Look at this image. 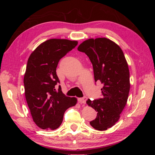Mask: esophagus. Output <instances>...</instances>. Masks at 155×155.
Listing matches in <instances>:
<instances>
[{
	"mask_svg": "<svg viewBox=\"0 0 155 155\" xmlns=\"http://www.w3.org/2000/svg\"><path fill=\"white\" fill-rule=\"evenodd\" d=\"M87 100V98L86 97H80V98H79V99H78V101L81 104H85Z\"/></svg>",
	"mask_w": 155,
	"mask_h": 155,
	"instance_id": "obj_1",
	"label": "esophagus"
}]
</instances>
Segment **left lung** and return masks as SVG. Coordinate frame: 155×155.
<instances>
[{"label": "left lung", "instance_id": "1", "mask_svg": "<svg viewBox=\"0 0 155 155\" xmlns=\"http://www.w3.org/2000/svg\"><path fill=\"white\" fill-rule=\"evenodd\" d=\"M92 64L94 80L104 85L103 97L87 104L97 112L90 122L93 128L105 130L118 121L127 101L130 90L129 70L122 50L112 41L105 38L88 39L78 48Z\"/></svg>", "mask_w": 155, "mask_h": 155}]
</instances>
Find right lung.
<instances>
[{
    "mask_svg": "<svg viewBox=\"0 0 155 155\" xmlns=\"http://www.w3.org/2000/svg\"><path fill=\"white\" fill-rule=\"evenodd\" d=\"M77 41L51 39L32 51L24 77L26 100L35 124L41 129L55 130L62 124L64 112L77 99L65 96L59 85L56 68L59 60L78 45Z\"/></svg>",
    "mask_w": 155,
    "mask_h": 155,
    "instance_id": "1",
    "label": "right lung"
}]
</instances>
